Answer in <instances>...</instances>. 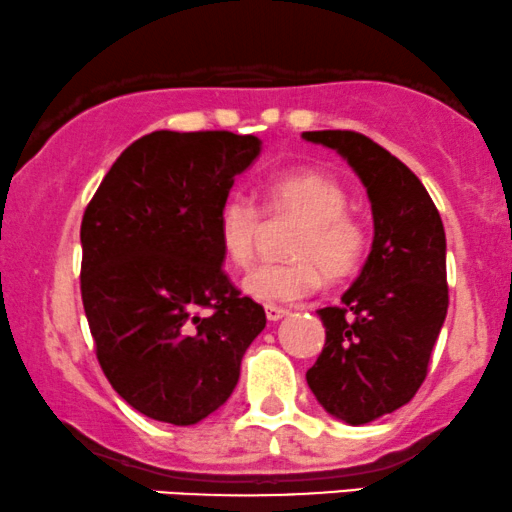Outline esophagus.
Returning a JSON list of instances; mask_svg holds the SVG:
<instances>
[{"mask_svg":"<svg viewBox=\"0 0 512 512\" xmlns=\"http://www.w3.org/2000/svg\"><path fill=\"white\" fill-rule=\"evenodd\" d=\"M264 315H267L269 322H279L288 315V310H283V307H276V305H267L264 307Z\"/></svg>","mask_w":512,"mask_h":512,"instance_id":"34e87169","label":"esophagus"}]
</instances>
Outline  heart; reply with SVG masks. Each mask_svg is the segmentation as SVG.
<instances>
[{
	"instance_id": "obj_1",
	"label": "heart",
	"mask_w": 512,
	"mask_h": 512,
	"mask_svg": "<svg viewBox=\"0 0 512 512\" xmlns=\"http://www.w3.org/2000/svg\"><path fill=\"white\" fill-rule=\"evenodd\" d=\"M348 190L336 176L315 169H291L264 183V212L272 219L300 221L286 245L291 262L260 264L245 276L252 300L269 305L298 303L326 281H343L360 267L367 250V229L348 212ZM262 212L245 195L224 200L217 236L226 262L245 269L255 257L262 233Z\"/></svg>"
}]
</instances>
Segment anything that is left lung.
I'll return each instance as SVG.
<instances>
[{
	"instance_id": "obj_1",
	"label": "left lung",
	"mask_w": 512,
	"mask_h": 512,
	"mask_svg": "<svg viewBox=\"0 0 512 512\" xmlns=\"http://www.w3.org/2000/svg\"><path fill=\"white\" fill-rule=\"evenodd\" d=\"M365 183L374 240L341 305L317 312L326 343L307 384L338 420L367 424L410 403L446 319V231L427 188L389 150L355 131H307Z\"/></svg>"
}]
</instances>
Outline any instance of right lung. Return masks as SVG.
Instances as JSON below:
<instances>
[{"label":"right lung","instance_id":"obj_1","mask_svg":"<svg viewBox=\"0 0 512 512\" xmlns=\"http://www.w3.org/2000/svg\"><path fill=\"white\" fill-rule=\"evenodd\" d=\"M260 138L155 131L85 207L80 295L97 362L131 408L188 427L229 400L264 307L224 274L217 217Z\"/></svg>","mask_w":512,"mask_h":512}]
</instances>
